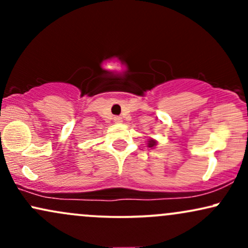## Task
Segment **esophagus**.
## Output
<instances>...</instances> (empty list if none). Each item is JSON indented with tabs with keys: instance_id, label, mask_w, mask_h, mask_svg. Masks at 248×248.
I'll return each instance as SVG.
<instances>
[{
	"instance_id": "34e87169",
	"label": "esophagus",
	"mask_w": 248,
	"mask_h": 248,
	"mask_svg": "<svg viewBox=\"0 0 248 248\" xmlns=\"http://www.w3.org/2000/svg\"><path fill=\"white\" fill-rule=\"evenodd\" d=\"M114 122H116V124H120V122H122V118H120V116H115Z\"/></svg>"
}]
</instances>
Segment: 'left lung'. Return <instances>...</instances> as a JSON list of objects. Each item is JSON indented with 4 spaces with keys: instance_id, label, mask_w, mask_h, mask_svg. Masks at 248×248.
I'll return each mask as SVG.
<instances>
[{
    "instance_id": "obj_1",
    "label": "left lung",
    "mask_w": 248,
    "mask_h": 248,
    "mask_svg": "<svg viewBox=\"0 0 248 248\" xmlns=\"http://www.w3.org/2000/svg\"><path fill=\"white\" fill-rule=\"evenodd\" d=\"M155 146H156V141L153 140V139H149V140H148V147L153 148V147H155Z\"/></svg>"
}]
</instances>
